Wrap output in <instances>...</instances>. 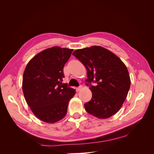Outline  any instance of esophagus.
<instances>
[{
  "label": "esophagus",
  "instance_id": "esophagus-1",
  "mask_svg": "<svg viewBox=\"0 0 154 154\" xmlns=\"http://www.w3.org/2000/svg\"><path fill=\"white\" fill-rule=\"evenodd\" d=\"M81 88H82V85H80V87H76V91L78 92V91H80Z\"/></svg>",
  "mask_w": 154,
  "mask_h": 154
}]
</instances>
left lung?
<instances>
[{
    "instance_id": "1",
    "label": "left lung",
    "mask_w": 154,
    "mask_h": 154,
    "mask_svg": "<svg viewBox=\"0 0 154 154\" xmlns=\"http://www.w3.org/2000/svg\"><path fill=\"white\" fill-rule=\"evenodd\" d=\"M72 54L87 69L86 85L92 92L91 100L84 105L85 110L100 119L110 118L118 112L130 86L128 71L124 63L101 46L77 49ZM92 82L95 85L92 86Z\"/></svg>"
}]
</instances>
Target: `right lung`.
Listing matches in <instances>:
<instances>
[{"mask_svg": "<svg viewBox=\"0 0 154 154\" xmlns=\"http://www.w3.org/2000/svg\"><path fill=\"white\" fill-rule=\"evenodd\" d=\"M73 49L53 47L37 54L27 64L22 90L35 116L46 123L61 120L75 90L63 83V67Z\"/></svg>", "mask_w": 154, "mask_h": 154, "instance_id": "right-lung-1", "label": "right lung"}]
</instances>
